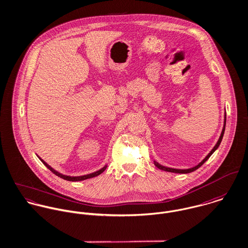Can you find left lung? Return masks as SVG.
Masks as SVG:
<instances>
[{"mask_svg": "<svg viewBox=\"0 0 248 248\" xmlns=\"http://www.w3.org/2000/svg\"><path fill=\"white\" fill-rule=\"evenodd\" d=\"M225 121H226V114H225V122H224V127H223V130H222V133H221V135H220V137H219V140H218V142L216 143V145L214 146V148L210 151V153L204 157L203 161L202 162H200L197 166H195V167H193V168H190V169H186V170H178V169H171V168H168V167H164V166H162V165H160L158 162L156 161H155V167H157L158 169H160V170H165V171H169V172H175V173H189V172H192V171H194V170H196L198 168H200L202 165H203V163L208 159V158L211 156V155L218 149V147L220 146V144H221V142H222V139H223V136H224V134H225Z\"/></svg>", "mask_w": 248, "mask_h": 248, "instance_id": "1", "label": "left lung"}]
</instances>
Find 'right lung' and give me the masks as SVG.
<instances>
[{
    "mask_svg": "<svg viewBox=\"0 0 248 248\" xmlns=\"http://www.w3.org/2000/svg\"><path fill=\"white\" fill-rule=\"evenodd\" d=\"M38 157L40 158V160L45 164V167H47L54 174H56L57 176H59V177H61V178H62V179H64V180L67 181H72V182H76V181H82V180H86V179H89V178H93V177H95V176H97V175H99V174H101L105 170H106V168H107V165L106 166H104L102 169H100L99 170H97V171H94V172H93V173H90V174H86V175H81V176H68V175H64V174H62V173H60L59 171H57L56 170H54L52 167H50L46 162H45L42 158L40 157V156H38Z\"/></svg>",
    "mask_w": 248,
    "mask_h": 248,
    "instance_id": "obj_1",
    "label": "right lung"
}]
</instances>
